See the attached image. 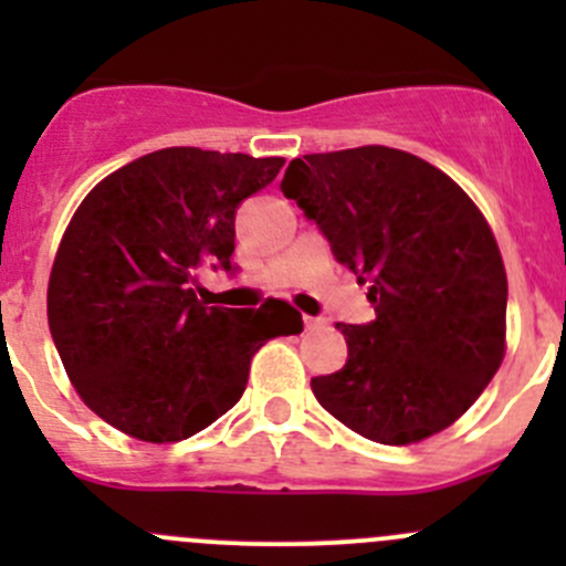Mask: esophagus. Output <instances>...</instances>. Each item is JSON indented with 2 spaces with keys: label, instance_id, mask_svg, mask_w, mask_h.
Listing matches in <instances>:
<instances>
[{
  "label": "esophagus",
  "instance_id": "obj_1",
  "mask_svg": "<svg viewBox=\"0 0 566 566\" xmlns=\"http://www.w3.org/2000/svg\"><path fill=\"white\" fill-rule=\"evenodd\" d=\"M304 325H306V328H310V331L325 328V319H323V317H310V315H306V317H304Z\"/></svg>",
  "mask_w": 566,
  "mask_h": 566
}]
</instances>
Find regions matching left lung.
<instances>
[{"label":"left lung","mask_w":566,"mask_h":566,"mask_svg":"<svg viewBox=\"0 0 566 566\" xmlns=\"http://www.w3.org/2000/svg\"><path fill=\"white\" fill-rule=\"evenodd\" d=\"M282 191L375 306L336 325L347 361L312 378L317 402L389 447L447 430L504 358L506 271L484 216L441 169L380 145L295 158Z\"/></svg>","instance_id":"1"}]
</instances>
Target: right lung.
Returning a JSON list of instances; mask_svg holds the SVG:
<instances>
[{
  "mask_svg": "<svg viewBox=\"0 0 566 566\" xmlns=\"http://www.w3.org/2000/svg\"><path fill=\"white\" fill-rule=\"evenodd\" d=\"M284 158L199 147L147 153L78 205L49 279V328L90 410L139 441L169 443L241 399L251 356L301 334L284 301L260 310L193 295L202 265L235 273V213Z\"/></svg>",
  "mask_w": 566,
  "mask_h": 566,
  "instance_id": "right-lung-1",
  "label": "right lung"
}]
</instances>
